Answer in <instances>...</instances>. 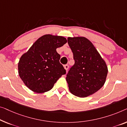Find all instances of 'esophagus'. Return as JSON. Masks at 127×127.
<instances>
[{
  "label": "esophagus",
  "instance_id": "1",
  "mask_svg": "<svg viewBox=\"0 0 127 127\" xmlns=\"http://www.w3.org/2000/svg\"><path fill=\"white\" fill-rule=\"evenodd\" d=\"M64 68L65 69V70L66 71H68V68H69V66H68V64H65V65H64Z\"/></svg>",
  "mask_w": 127,
  "mask_h": 127
}]
</instances>
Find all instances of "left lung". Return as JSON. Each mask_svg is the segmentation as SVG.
I'll return each mask as SVG.
<instances>
[{
	"label": "left lung",
	"instance_id": "left-lung-1",
	"mask_svg": "<svg viewBox=\"0 0 127 127\" xmlns=\"http://www.w3.org/2000/svg\"><path fill=\"white\" fill-rule=\"evenodd\" d=\"M75 64L66 80L71 94L86 97L95 93L104 84L108 68L93 44L84 37H68Z\"/></svg>",
	"mask_w": 127,
	"mask_h": 127
}]
</instances>
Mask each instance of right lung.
I'll return each mask as SVG.
<instances>
[{"label":"right lung","mask_w":127,"mask_h":127,"mask_svg":"<svg viewBox=\"0 0 127 127\" xmlns=\"http://www.w3.org/2000/svg\"><path fill=\"white\" fill-rule=\"evenodd\" d=\"M67 42L63 36L45 35L23 55L18 63V72L28 88L36 93H44L51 90L58 79L65 74L56 48Z\"/></svg>","instance_id":"add662e5"}]
</instances>
